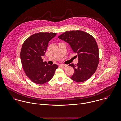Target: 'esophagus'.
<instances>
[{
	"mask_svg": "<svg viewBox=\"0 0 121 121\" xmlns=\"http://www.w3.org/2000/svg\"><path fill=\"white\" fill-rule=\"evenodd\" d=\"M60 67H62V68H63V69H65V68H66L68 67V66H67V65L62 64V65H60Z\"/></svg>",
	"mask_w": 121,
	"mask_h": 121,
	"instance_id": "34e87169",
	"label": "esophagus"
}]
</instances>
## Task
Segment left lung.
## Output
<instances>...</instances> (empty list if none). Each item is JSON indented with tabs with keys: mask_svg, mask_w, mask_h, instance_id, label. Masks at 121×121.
Instances as JSON below:
<instances>
[{
	"mask_svg": "<svg viewBox=\"0 0 121 121\" xmlns=\"http://www.w3.org/2000/svg\"><path fill=\"white\" fill-rule=\"evenodd\" d=\"M58 38L69 43L78 54V63L69 65L75 71L71 79L79 82L89 79L95 72L99 61V48L94 38L81 30L66 31Z\"/></svg>",
	"mask_w": 121,
	"mask_h": 121,
	"instance_id": "left-lung-1",
	"label": "left lung"
}]
</instances>
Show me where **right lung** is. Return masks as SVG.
Here are the masks:
<instances>
[{
	"instance_id": "right-lung-1",
	"label": "right lung",
	"mask_w": 121,
	"mask_h": 121,
	"mask_svg": "<svg viewBox=\"0 0 121 121\" xmlns=\"http://www.w3.org/2000/svg\"><path fill=\"white\" fill-rule=\"evenodd\" d=\"M56 33L39 32L29 37L22 44L20 57L24 72L33 82L43 84L53 77L58 66L47 64L41 57L44 56L48 43Z\"/></svg>"
}]
</instances>
